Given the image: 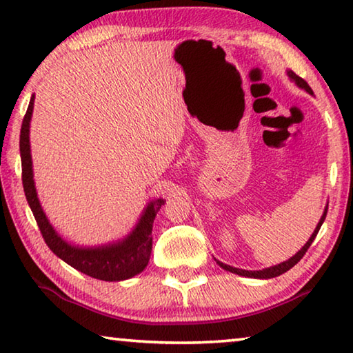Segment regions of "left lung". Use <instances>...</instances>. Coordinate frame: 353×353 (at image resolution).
<instances>
[{"label":"left lung","instance_id":"obj_1","mask_svg":"<svg viewBox=\"0 0 353 353\" xmlns=\"http://www.w3.org/2000/svg\"><path fill=\"white\" fill-rule=\"evenodd\" d=\"M286 73H288V77H290V79L294 81V83L297 84V88L307 90L310 95H313V90H311V88L308 85L307 81L302 79L300 77H297V74L294 73L292 70H288ZM327 210H328V205L325 206V210H323L322 216H321V221H319V223H317V227L314 228L313 234L310 236V239L307 241V244H305L302 248H300V250L296 253V255L291 256L290 259H286V261H283V263L276 264V265H270V268H265V269H263V270H245V269H238V268H233V265L223 264L222 261H217V259H216V261H217L219 265H221L222 269L228 270V272H231V274H238V275H241V276H248V279L268 280V279H274V276H279V275H281V274H285V272H288V270H290L291 268H294V265H296V264L300 261V259L303 258V255H305V253H307L310 245L313 244V241H314V238L317 236V233H319V230H321V227H322L323 221H325Z\"/></svg>","mask_w":353,"mask_h":353}]
</instances>
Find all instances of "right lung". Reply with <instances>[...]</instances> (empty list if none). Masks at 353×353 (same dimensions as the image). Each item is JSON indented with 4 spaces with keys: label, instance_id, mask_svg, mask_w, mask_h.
<instances>
[{
    "label": "right lung",
    "instance_id": "right-lung-1",
    "mask_svg": "<svg viewBox=\"0 0 353 353\" xmlns=\"http://www.w3.org/2000/svg\"><path fill=\"white\" fill-rule=\"evenodd\" d=\"M34 98L36 97L32 95L20 131L21 180L26 200L30 203L34 217H36L40 233H42L46 245L62 261H65L73 269L79 270V272L92 276V279L105 281H123L132 279L134 275L141 274L150 261L153 242V222L161 206L165 203V200L154 199L150 201L143 208L141 217L137 219V223L122 239L94 247L74 245L72 242L63 239L54 230L53 225H51L48 217H46L37 197L36 183H34L30 143V125L34 109Z\"/></svg>",
    "mask_w": 353,
    "mask_h": 353
}]
</instances>
